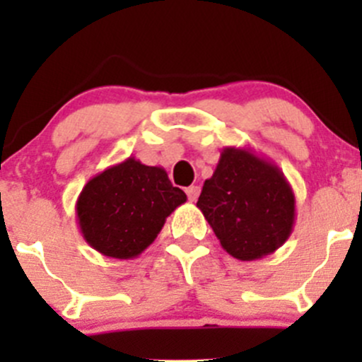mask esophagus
I'll return each mask as SVG.
<instances>
[{
  "mask_svg": "<svg viewBox=\"0 0 362 362\" xmlns=\"http://www.w3.org/2000/svg\"><path fill=\"white\" fill-rule=\"evenodd\" d=\"M185 192H187L189 202H196V199H198V196H199V187H198V185H191V187L185 189Z\"/></svg>",
  "mask_w": 362,
  "mask_h": 362,
  "instance_id": "esophagus-1",
  "label": "esophagus"
}]
</instances>
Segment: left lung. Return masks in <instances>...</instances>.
Here are the masks:
<instances>
[{
  "mask_svg": "<svg viewBox=\"0 0 362 362\" xmlns=\"http://www.w3.org/2000/svg\"><path fill=\"white\" fill-rule=\"evenodd\" d=\"M196 204L222 249L240 261L273 254L294 228L293 187L275 163L250 148H222Z\"/></svg>",
  "mask_w": 362,
  "mask_h": 362,
  "instance_id": "8db88e82",
  "label": "left lung"
}]
</instances>
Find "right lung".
Segmentation results:
<instances>
[{
    "label": "right lung",
    "mask_w": 362,
    "mask_h": 362,
    "mask_svg": "<svg viewBox=\"0 0 362 362\" xmlns=\"http://www.w3.org/2000/svg\"><path fill=\"white\" fill-rule=\"evenodd\" d=\"M187 202L160 166L127 158L83 185L76 221L83 240L100 254L134 259L160 233L166 217Z\"/></svg>",
    "instance_id": "obj_1"
}]
</instances>
